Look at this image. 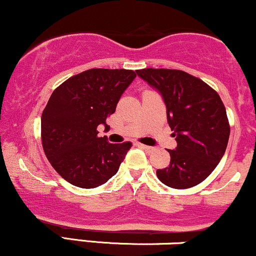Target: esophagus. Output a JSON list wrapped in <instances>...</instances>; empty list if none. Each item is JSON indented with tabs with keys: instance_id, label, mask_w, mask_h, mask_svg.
Wrapping results in <instances>:
<instances>
[{
	"instance_id": "esophagus-1",
	"label": "esophagus",
	"mask_w": 256,
	"mask_h": 256,
	"mask_svg": "<svg viewBox=\"0 0 256 256\" xmlns=\"http://www.w3.org/2000/svg\"><path fill=\"white\" fill-rule=\"evenodd\" d=\"M137 146H140V148H142L143 150H146V152H152V149H154V148H152V146H146V144H140V143H138Z\"/></svg>"
}]
</instances>
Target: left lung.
I'll return each mask as SVG.
<instances>
[{
  "instance_id": "left-lung-1",
  "label": "left lung",
  "mask_w": 256,
  "mask_h": 256,
  "mask_svg": "<svg viewBox=\"0 0 256 256\" xmlns=\"http://www.w3.org/2000/svg\"><path fill=\"white\" fill-rule=\"evenodd\" d=\"M137 74L162 95L167 120L177 140L168 167L156 176L167 186L188 189L214 171L226 150L230 124L213 88L180 70L143 68Z\"/></svg>"
}]
</instances>
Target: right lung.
Here are the masks:
<instances>
[{"instance_id": "1", "label": "right lung", "mask_w": 256, "mask_h": 256, "mask_svg": "<svg viewBox=\"0 0 256 256\" xmlns=\"http://www.w3.org/2000/svg\"><path fill=\"white\" fill-rule=\"evenodd\" d=\"M134 78L132 70L91 68L52 91L42 113L40 137L46 158L64 180L92 189L118 172L132 143L112 144L98 136V126L110 128L106 119Z\"/></svg>"}]
</instances>
